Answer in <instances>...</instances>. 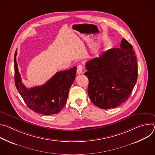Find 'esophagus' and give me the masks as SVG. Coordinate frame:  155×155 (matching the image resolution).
I'll list each match as a JSON object with an SVG mask.
<instances>
[{"mask_svg": "<svg viewBox=\"0 0 155 155\" xmlns=\"http://www.w3.org/2000/svg\"><path fill=\"white\" fill-rule=\"evenodd\" d=\"M83 66L81 64H79L77 65V74H80L82 73L83 72Z\"/></svg>", "mask_w": 155, "mask_h": 155, "instance_id": "esophagus-1", "label": "esophagus"}]
</instances>
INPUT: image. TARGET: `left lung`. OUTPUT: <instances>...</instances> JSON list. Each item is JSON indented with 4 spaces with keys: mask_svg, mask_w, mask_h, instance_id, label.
Segmentation results:
<instances>
[{
    "mask_svg": "<svg viewBox=\"0 0 155 155\" xmlns=\"http://www.w3.org/2000/svg\"><path fill=\"white\" fill-rule=\"evenodd\" d=\"M85 67L88 95L102 109L115 108L124 102L137 82V58L132 45L124 38L120 48L107 50L88 61Z\"/></svg>",
    "mask_w": 155,
    "mask_h": 155,
    "instance_id": "1",
    "label": "left lung"
}]
</instances>
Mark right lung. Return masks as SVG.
<instances>
[{"label": "right lung", "mask_w": 155, "mask_h": 155, "mask_svg": "<svg viewBox=\"0 0 155 155\" xmlns=\"http://www.w3.org/2000/svg\"><path fill=\"white\" fill-rule=\"evenodd\" d=\"M14 56L15 81L17 90L28 107L34 112L45 115L59 113L67 102L69 91L76 77L77 67L57 72L45 84L27 88L22 83Z\"/></svg>", "instance_id": "add662e5"}]
</instances>
